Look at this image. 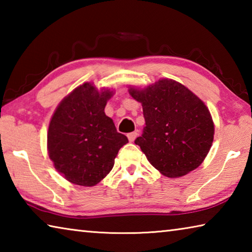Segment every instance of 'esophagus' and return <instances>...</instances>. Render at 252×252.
I'll list each match as a JSON object with an SVG mask.
<instances>
[{
  "label": "esophagus",
  "mask_w": 252,
  "mask_h": 252,
  "mask_svg": "<svg viewBox=\"0 0 252 252\" xmlns=\"http://www.w3.org/2000/svg\"><path fill=\"white\" fill-rule=\"evenodd\" d=\"M136 135H138V132L136 131L131 132V133H127V139H129L130 142H133L136 138Z\"/></svg>",
  "instance_id": "esophagus-1"
}]
</instances>
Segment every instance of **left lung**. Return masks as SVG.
<instances>
[{"label": "left lung", "mask_w": 252, "mask_h": 252, "mask_svg": "<svg viewBox=\"0 0 252 252\" xmlns=\"http://www.w3.org/2000/svg\"><path fill=\"white\" fill-rule=\"evenodd\" d=\"M141 102L146 126L134 143L169 178L182 177L202 163L213 141L210 112L185 85L162 79L146 90L130 89Z\"/></svg>", "instance_id": "left-lung-1"}]
</instances>
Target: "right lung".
Returning <instances> with one entry per match:
<instances>
[{
  "instance_id": "obj_1",
  "label": "right lung",
  "mask_w": 252,
  "mask_h": 252,
  "mask_svg": "<svg viewBox=\"0 0 252 252\" xmlns=\"http://www.w3.org/2000/svg\"><path fill=\"white\" fill-rule=\"evenodd\" d=\"M112 92H97L84 83L55 110L48 132V150L54 167L67 181L92 187L114 165L120 149L129 142L119 133L104 108Z\"/></svg>"
}]
</instances>
